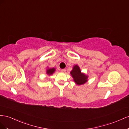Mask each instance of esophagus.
I'll use <instances>...</instances> for the list:
<instances>
[{
	"instance_id": "esophagus-1",
	"label": "esophagus",
	"mask_w": 129,
	"mask_h": 129,
	"mask_svg": "<svg viewBox=\"0 0 129 129\" xmlns=\"http://www.w3.org/2000/svg\"><path fill=\"white\" fill-rule=\"evenodd\" d=\"M65 71H66V70L65 69H61V71L62 72H65Z\"/></svg>"
}]
</instances>
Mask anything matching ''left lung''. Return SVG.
<instances>
[{
    "mask_svg": "<svg viewBox=\"0 0 129 129\" xmlns=\"http://www.w3.org/2000/svg\"><path fill=\"white\" fill-rule=\"evenodd\" d=\"M70 73L74 79L75 82L77 85H82L87 82V76L81 73L78 66L75 65Z\"/></svg>",
    "mask_w": 129,
    "mask_h": 129,
    "instance_id": "obj_1",
    "label": "left lung"
}]
</instances>
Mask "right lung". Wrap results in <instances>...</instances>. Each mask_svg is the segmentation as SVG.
<instances>
[{
  "instance_id": "1",
  "label": "right lung",
  "mask_w": 129,
  "mask_h": 129,
  "mask_svg": "<svg viewBox=\"0 0 129 129\" xmlns=\"http://www.w3.org/2000/svg\"><path fill=\"white\" fill-rule=\"evenodd\" d=\"M54 71H55V69L54 68L50 69L47 70L46 71V73H47V74L51 75H52Z\"/></svg>"
}]
</instances>
